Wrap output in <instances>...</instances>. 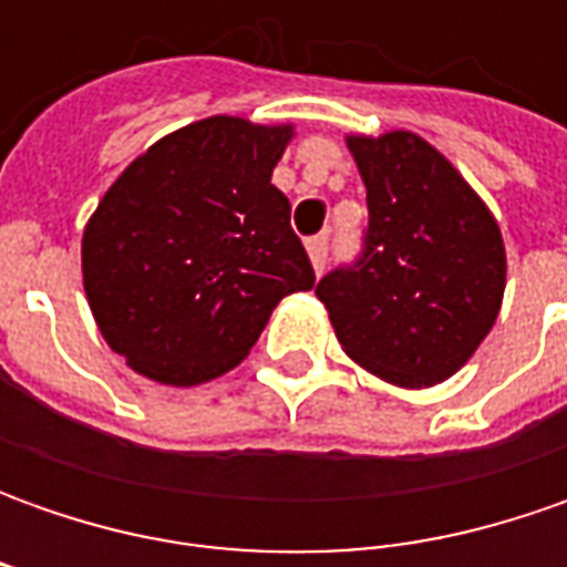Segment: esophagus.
Masks as SVG:
<instances>
[{"mask_svg": "<svg viewBox=\"0 0 567 567\" xmlns=\"http://www.w3.org/2000/svg\"><path fill=\"white\" fill-rule=\"evenodd\" d=\"M306 249H309V258H312V268L318 274L324 271V265H328V236H312L306 243Z\"/></svg>", "mask_w": 567, "mask_h": 567, "instance_id": "esophagus-1", "label": "esophagus"}]
</instances>
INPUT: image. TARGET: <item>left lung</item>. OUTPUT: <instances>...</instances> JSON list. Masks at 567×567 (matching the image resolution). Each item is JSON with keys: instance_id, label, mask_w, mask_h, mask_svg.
I'll return each instance as SVG.
<instances>
[{"instance_id": "1", "label": "left lung", "mask_w": 567, "mask_h": 567, "mask_svg": "<svg viewBox=\"0 0 567 567\" xmlns=\"http://www.w3.org/2000/svg\"><path fill=\"white\" fill-rule=\"evenodd\" d=\"M369 224L353 261L318 280L347 357L423 388L454 375L492 331L505 246L489 207L445 157L410 132L350 138Z\"/></svg>"}]
</instances>
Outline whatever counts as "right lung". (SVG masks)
Instances as JSON below:
<instances>
[{
	"label": "right lung",
	"mask_w": 567,
	"mask_h": 567,
	"mask_svg": "<svg viewBox=\"0 0 567 567\" xmlns=\"http://www.w3.org/2000/svg\"><path fill=\"white\" fill-rule=\"evenodd\" d=\"M290 125L210 116L125 166L81 239L100 334L164 384L217 379L316 271L271 173Z\"/></svg>",
	"instance_id": "obj_1"
}]
</instances>
